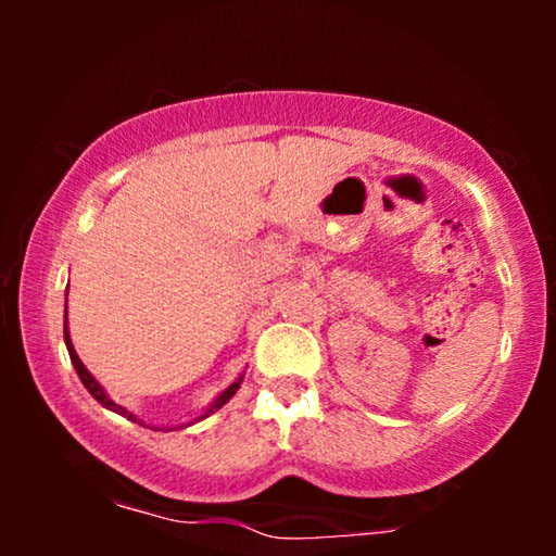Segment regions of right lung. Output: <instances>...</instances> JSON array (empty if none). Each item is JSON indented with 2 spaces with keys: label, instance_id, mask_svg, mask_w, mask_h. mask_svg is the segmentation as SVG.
<instances>
[{
  "label": "right lung",
  "instance_id": "obj_1",
  "mask_svg": "<svg viewBox=\"0 0 556 556\" xmlns=\"http://www.w3.org/2000/svg\"><path fill=\"white\" fill-rule=\"evenodd\" d=\"M65 346H67V354H71V362H73V367H75V371H78V377H80V382H83V387H86V390L93 394V397L101 402V405L105 407V409H111V413H116V415H121V417H126V420H131V422H139V425H143L139 417H136L134 413H128L126 407H121V405H116V402H113L109 394H105V390L101 384H98V379L90 375V371L86 369V364L80 362V356H78V352H75V346H73V341H71V331H67V306H65ZM240 382H242V375L235 379V382L227 387V390H223L215 397V402H212V405L204 409V413L200 415V417H194L192 422H187V425H194V422H200V420H204V417H210L212 413H217L219 407L223 405H227V402L232 400V394L240 390ZM187 425H179V428H187ZM151 430H174V428H151Z\"/></svg>",
  "mask_w": 556,
  "mask_h": 556
}]
</instances>
